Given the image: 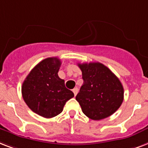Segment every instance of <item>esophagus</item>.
Returning a JSON list of instances; mask_svg holds the SVG:
<instances>
[{
	"instance_id": "obj_1",
	"label": "esophagus",
	"mask_w": 148,
	"mask_h": 148,
	"mask_svg": "<svg viewBox=\"0 0 148 148\" xmlns=\"http://www.w3.org/2000/svg\"><path fill=\"white\" fill-rule=\"evenodd\" d=\"M78 91H79L78 88H74V89L73 90V93H74V95H75V96H76V95H77Z\"/></svg>"
}]
</instances>
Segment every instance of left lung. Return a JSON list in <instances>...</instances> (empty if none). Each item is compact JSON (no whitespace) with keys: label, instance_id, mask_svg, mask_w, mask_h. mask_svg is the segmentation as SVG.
<instances>
[{"label":"left lung","instance_id":"1","mask_svg":"<svg viewBox=\"0 0 148 148\" xmlns=\"http://www.w3.org/2000/svg\"><path fill=\"white\" fill-rule=\"evenodd\" d=\"M83 85L75 97L85 115L93 121L111 116L123 100L122 83L111 70L100 62L78 64Z\"/></svg>","mask_w":148,"mask_h":148}]
</instances>
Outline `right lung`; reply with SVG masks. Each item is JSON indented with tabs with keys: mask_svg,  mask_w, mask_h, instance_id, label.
<instances>
[{
	"mask_svg": "<svg viewBox=\"0 0 148 148\" xmlns=\"http://www.w3.org/2000/svg\"><path fill=\"white\" fill-rule=\"evenodd\" d=\"M61 61L57 57L47 58L32 69L23 82L21 93L27 106L45 118L58 115L65 104L74 97L58 77Z\"/></svg>",
	"mask_w": 148,
	"mask_h": 148,
	"instance_id": "1",
	"label": "right lung"
}]
</instances>
